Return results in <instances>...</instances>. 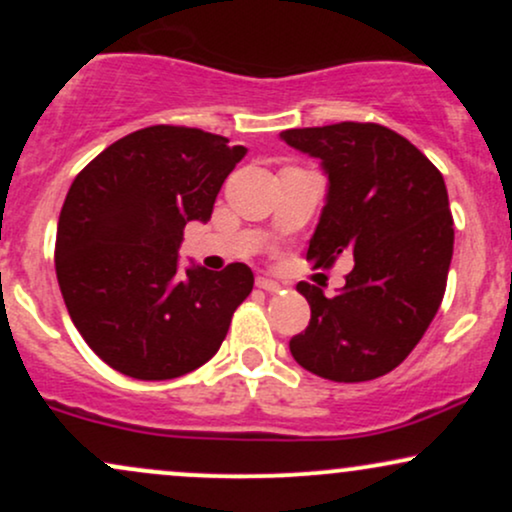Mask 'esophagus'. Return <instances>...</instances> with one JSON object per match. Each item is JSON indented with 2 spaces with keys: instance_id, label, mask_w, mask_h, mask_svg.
Here are the masks:
<instances>
[{
  "instance_id": "obj_1",
  "label": "esophagus",
  "mask_w": 512,
  "mask_h": 512,
  "mask_svg": "<svg viewBox=\"0 0 512 512\" xmlns=\"http://www.w3.org/2000/svg\"><path fill=\"white\" fill-rule=\"evenodd\" d=\"M257 289H262V291H269V293H274V291H279L281 289V284L279 281H274V279H267V276H257Z\"/></svg>"
}]
</instances>
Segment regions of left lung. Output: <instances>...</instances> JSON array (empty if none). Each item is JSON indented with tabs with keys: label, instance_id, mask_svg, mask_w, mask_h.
I'll use <instances>...</instances> for the list:
<instances>
[{
	"label": "left lung",
	"instance_id": "left-lung-1",
	"mask_svg": "<svg viewBox=\"0 0 512 512\" xmlns=\"http://www.w3.org/2000/svg\"><path fill=\"white\" fill-rule=\"evenodd\" d=\"M281 139L320 158L330 178L308 262L330 269L344 252L354 257L337 296L298 284L310 322L291 337V354L334 383L380 378L411 354L443 303L455 243L443 175L375 122L286 129Z\"/></svg>",
	"mask_w": 512,
	"mask_h": 512
}]
</instances>
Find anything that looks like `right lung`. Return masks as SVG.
I'll list each match as a JSON object with an SVG mask.
<instances>
[{"instance_id":"obj_1","label":"right lung","mask_w":512,"mask_h":512,"mask_svg":"<svg viewBox=\"0 0 512 512\" xmlns=\"http://www.w3.org/2000/svg\"><path fill=\"white\" fill-rule=\"evenodd\" d=\"M245 156L221 134L154 125L117 139L76 175L62 204L55 269L69 317L117 373L170 380L207 363L255 276L178 269L187 221H209Z\"/></svg>"}]
</instances>
